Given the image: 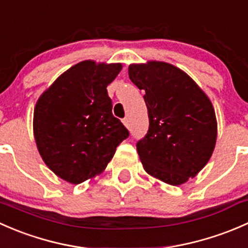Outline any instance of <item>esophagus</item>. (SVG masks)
<instances>
[{
	"mask_svg": "<svg viewBox=\"0 0 248 248\" xmlns=\"http://www.w3.org/2000/svg\"><path fill=\"white\" fill-rule=\"evenodd\" d=\"M122 122H124V124L127 127V128H129V126H131V124H129V120L127 119V117H126V119L122 120Z\"/></svg>",
	"mask_w": 248,
	"mask_h": 248,
	"instance_id": "1",
	"label": "esophagus"
}]
</instances>
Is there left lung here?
<instances>
[{
    "mask_svg": "<svg viewBox=\"0 0 248 248\" xmlns=\"http://www.w3.org/2000/svg\"><path fill=\"white\" fill-rule=\"evenodd\" d=\"M128 76L149 114V131L137 144L145 171L179 186L206 166L217 139L211 101L193 79L170 63H132Z\"/></svg>",
    "mask_w": 248,
    "mask_h": 248,
    "instance_id": "obj_1",
    "label": "left lung"
}]
</instances>
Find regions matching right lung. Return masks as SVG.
Instances as JSON below:
<instances>
[{"label": "right lung", "instance_id": "obj_1", "mask_svg": "<svg viewBox=\"0 0 248 248\" xmlns=\"http://www.w3.org/2000/svg\"><path fill=\"white\" fill-rule=\"evenodd\" d=\"M121 69V63L81 61L62 73L37 101V149L47 168L69 184L103 172L120 142L129 136L112 115L107 91Z\"/></svg>", "mask_w": 248, "mask_h": 248}]
</instances>
